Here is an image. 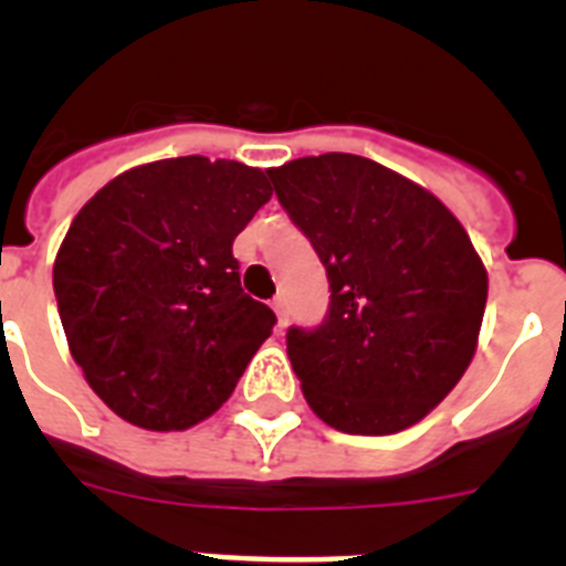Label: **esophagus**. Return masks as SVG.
Segmentation results:
<instances>
[{
	"mask_svg": "<svg viewBox=\"0 0 566 566\" xmlns=\"http://www.w3.org/2000/svg\"><path fill=\"white\" fill-rule=\"evenodd\" d=\"M272 308H274V314H277V332H283V328H286V323H289V317H286V300L277 297L272 303Z\"/></svg>",
	"mask_w": 566,
	"mask_h": 566,
	"instance_id": "1",
	"label": "esophagus"
}]
</instances>
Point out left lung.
Masks as SVG:
<instances>
[{"label": "left lung", "mask_w": 566, "mask_h": 566, "mask_svg": "<svg viewBox=\"0 0 566 566\" xmlns=\"http://www.w3.org/2000/svg\"><path fill=\"white\" fill-rule=\"evenodd\" d=\"M269 178L332 289L326 319L286 334L303 397L343 433L411 428L476 354L488 272L468 232L428 189L363 155H308Z\"/></svg>", "instance_id": "1"}]
</instances>
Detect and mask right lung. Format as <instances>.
Returning <instances> with one entry per match:
<instances>
[{
	"label": "right lung",
	"instance_id": "obj_1",
	"mask_svg": "<svg viewBox=\"0 0 566 566\" xmlns=\"http://www.w3.org/2000/svg\"><path fill=\"white\" fill-rule=\"evenodd\" d=\"M266 172L184 155L135 167L73 218L53 263L70 354L109 411L147 431L212 417L277 323L240 289L232 243Z\"/></svg>",
	"mask_w": 566,
	"mask_h": 566
}]
</instances>
